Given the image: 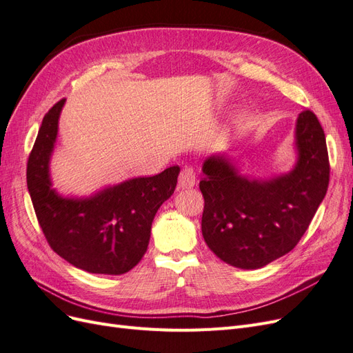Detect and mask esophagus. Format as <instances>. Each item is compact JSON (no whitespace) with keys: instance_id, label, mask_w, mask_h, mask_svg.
<instances>
[{"instance_id":"1","label":"esophagus","mask_w":353,"mask_h":353,"mask_svg":"<svg viewBox=\"0 0 353 353\" xmlns=\"http://www.w3.org/2000/svg\"><path fill=\"white\" fill-rule=\"evenodd\" d=\"M178 183H179V187H183V188L193 187L196 184V170H194V168L184 166L183 170H181V174H179Z\"/></svg>"}]
</instances>
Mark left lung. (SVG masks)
I'll return each instance as SVG.
<instances>
[{"instance_id": "8db88e82", "label": "left lung", "mask_w": 353, "mask_h": 353, "mask_svg": "<svg viewBox=\"0 0 353 353\" xmlns=\"http://www.w3.org/2000/svg\"><path fill=\"white\" fill-rule=\"evenodd\" d=\"M296 147L294 169L270 181L241 176L225 156L205 160L201 232L221 261L262 268L293 250L306 232L330 181L325 134L311 110L297 117Z\"/></svg>"}]
</instances>
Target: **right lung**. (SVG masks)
Segmentation results:
<instances>
[{"label":"right lung","instance_id":"right-lung-1","mask_svg":"<svg viewBox=\"0 0 353 353\" xmlns=\"http://www.w3.org/2000/svg\"><path fill=\"white\" fill-rule=\"evenodd\" d=\"M65 99L42 119L28 159V190L42 232L63 259L91 274H125L141 261L152 222L174 194L179 166L109 187L88 199H66L51 188L50 157Z\"/></svg>","mask_w":353,"mask_h":353}]
</instances>
